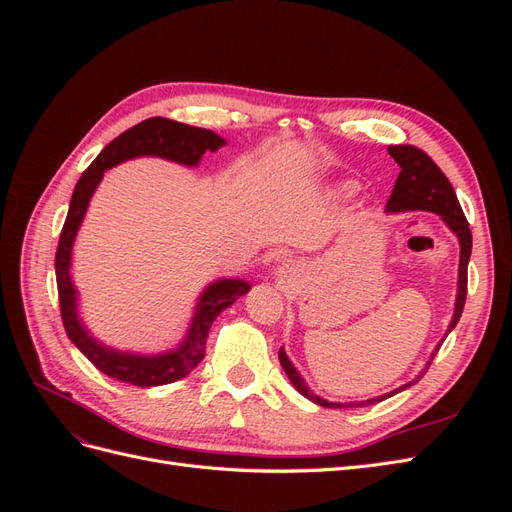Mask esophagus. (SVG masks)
I'll return each mask as SVG.
<instances>
[{"instance_id": "34e87169", "label": "esophagus", "mask_w": 512, "mask_h": 512, "mask_svg": "<svg viewBox=\"0 0 512 512\" xmlns=\"http://www.w3.org/2000/svg\"><path fill=\"white\" fill-rule=\"evenodd\" d=\"M292 269H294V267H292V260H290V258H284L280 269H277V275H280V277H290Z\"/></svg>"}]
</instances>
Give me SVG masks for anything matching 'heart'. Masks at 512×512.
Here are the masks:
<instances>
[{
  "label": "heart",
  "instance_id": "b5f03b06",
  "mask_svg": "<svg viewBox=\"0 0 512 512\" xmlns=\"http://www.w3.org/2000/svg\"><path fill=\"white\" fill-rule=\"evenodd\" d=\"M339 194H342V196H346V194H350V188H344V190H339Z\"/></svg>",
  "mask_w": 512,
  "mask_h": 512
}]
</instances>
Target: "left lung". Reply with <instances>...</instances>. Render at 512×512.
Wrapping results in <instances>:
<instances>
[{
    "instance_id": "8db88e82",
    "label": "left lung",
    "mask_w": 512,
    "mask_h": 512,
    "mask_svg": "<svg viewBox=\"0 0 512 512\" xmlns=\"http://www.w3.org/2000/svg\"><path fill=\"white\" fill-rule=\"evenodd\" d=\"M389 153H391V158L399 164L401 173L397 175L393 194L389 198V203H386V211H389V213L416 211V209L433 211V213L440 215V218L446 222V226L451 228L459 239L461 256H459L457 299H455L453 320H451V324H448V333H451L455 329V324L461 318L463 305H466V294H468V262H470V254H472L470 224L466 220V215H463V211H461V205H459L451 181L446 179V175L438 168V164L433 162L425 151H421L418 147H412V145H391ZM438 350H440V344H438L436 350H433L427 367L412 382L399 386V389L386 393V395H380V397H374V399H365V401H350V404H335V401H327V399H322V397H318V395L309 391V386L305 384V380L301 378L299 371L294 369V365L290 363L284 348H280V363L286 371V376L294 384V389H297L309 401H314V404H318L322 408H361V406L378 404V401L389 399L395 393L404 391V389H408V386L416 384L418 380L423 378L425 371L429 369L433 356L438 354Z\"/></svg>"
}]
</instances>
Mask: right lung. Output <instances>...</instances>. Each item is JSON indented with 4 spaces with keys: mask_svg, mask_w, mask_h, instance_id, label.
<instances>
[{
    "mask_svg": "<svg viewBox=\"0 0 512 512\" xmlns=\"http://www.w3.org/2000/svg\"><path fill=\"white\" fill-rule=\"evenodd\" d=\"M222 145H226L224 138L211 130L185 126V123L166 117H151L119 134L115 141L108 143L100 151V156L89 164L79 183H76L70 200L68 218L64 222V228H61V237L55 254L59 309L70 342L79 348L102 374L134 386H143V389L145 386H160L185 378L205 359L207 335L213 320L239 297H243V294L250 290V284L243 280H218L209 284L198 297L188 335H185L183 342L173 350L162 354H132L106 348L81 322L79 309H76L79 297H76V288L70 277L72 245L76 239V232H79L83 224L91 196H94L106 170L126 160L156 156L183 166H198L205 151H218Z\"/></svg>",
    "mask_w": 512,
    "mask_h": 512,
    "instance_id": "1",
    "label": "right lung"
}]
</instances>
